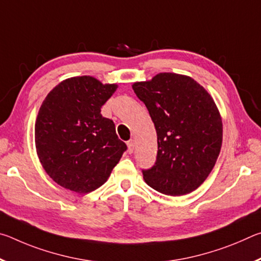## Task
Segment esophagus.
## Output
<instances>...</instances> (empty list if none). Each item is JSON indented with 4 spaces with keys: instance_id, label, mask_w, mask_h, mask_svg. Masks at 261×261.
Wrapping results in <instances>:
<instances>
[{
    "instance_id": "1",
    "label": "esophagus",
    "mask_w": 261,
    "mask_h": 261,
    "mask_svg": "<svg viewBox=\"0 0 261 261\" xmlns=\"http://www.w3.org/2000/svg\"><path fill=\"white\" fill-rule=\"evenodd\" d=\"M134 149H135V141L131 139L127 141V152L131 154L132 152H134Z\"/></svg>"
}]
</instances>
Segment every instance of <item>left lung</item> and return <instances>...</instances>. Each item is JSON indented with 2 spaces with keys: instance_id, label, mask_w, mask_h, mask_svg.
<instances>
[{
  "instance_id": "1",
  "label": "left lung",
  "mask_w": 261,
  "mask_h": 261,
  "mask_svg": "<svg viewBox=\"0 0 261 261\" xmlns=\"http://www.w3.org/2000/svg\"><path fill=\"white\" fill-rule=\"evenodd\" d=\"M146 106L158 136L154 166L144 179L156 191L183 196L199 188L222 145V121L214 100L192 78L170 72L132 85Z\"/></svg>"
}]
</instances>
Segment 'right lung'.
<instances>
[{
  "label": "right lung",
  "instance_id": "1",
  "mask_svg": "<svg viewBox=\"0 0 261 261\" xmlns=\"http://www.w3.org/2000/svg\"><path fill=\"white\" fill-rule=\"evenodd\" d=\"M90 76L65 79L48 93L35 122V147L46 173L68 190L87 193L108 179L126 151L101 107L116 91Z\"/></svg>",
  "mask_w": 261,
  "mask_h": 261
}]
</instances>
